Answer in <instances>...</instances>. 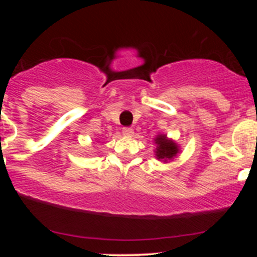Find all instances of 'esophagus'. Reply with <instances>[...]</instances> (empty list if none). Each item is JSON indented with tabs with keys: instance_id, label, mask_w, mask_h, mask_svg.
<instances>
[{
	"instance_id": "esophagus-1",
	"label": "esophagus",
	"mask_w": 257,
	"mask_h": 257,
	"mask_svg": "<svg viewBox=\"0 0 257 257\" xmlns=\"http://www.w3.org/2000/svg\"><path fill=\"white\" fill-rule=\"evenodd\" d=\"M122 133H123V135H125V137H132V135L134 134V131H133L132 128H129V126H124Z\"/></svg>"
}]
</instances>
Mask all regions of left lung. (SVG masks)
<instances>
[{
	"label": "left lung",
	"mask_w": 257,
	"mask_h": 257,
	"mask_svg": "<svg viewBox=\"0 0 257 257\" xmlns=\"http://www.w3.org/2000/svg\"><path fill=\"white\" fill-rule=\"evenodd\" d=\"M156 144H157V151H156L157 159L166 162L168 159H172L179 152L176 144L172 140H168L166 135H158L156 138Z\"/></svg>",
	"instance_id": "8db88e82"
}]
</instances>
